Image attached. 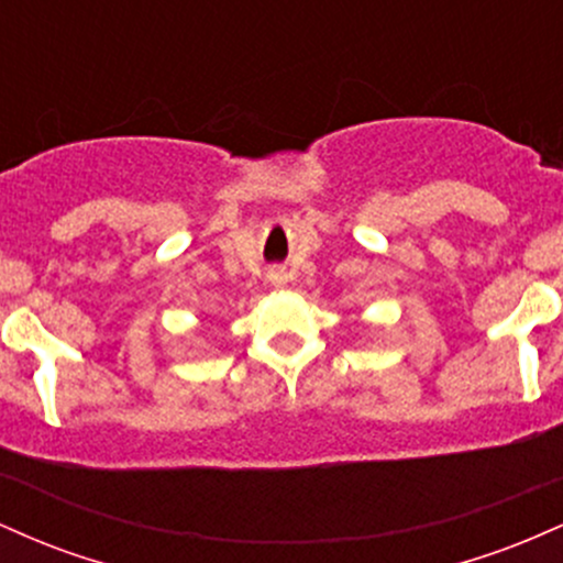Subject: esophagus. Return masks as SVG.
Listing matches in <instances>:
<instances>
[{
    "label": "esophagus",
    "mask_w": 563,
    "mask_h": 563,
    "mask_svg": "<svg viewBox=\"0 0 563 563\" xmlns=\"http://www.w3.org/2000/svg\"><path fill=\"white\" fill-rule=\"evenodd\" d=\"M267 280H269V283H273V286H275V288H280V286H286L288 275H286V273H283V269H273V273H269V275H267Z\"/></svg>",
    "instance_id": "obj_1"
}]
</instances>
